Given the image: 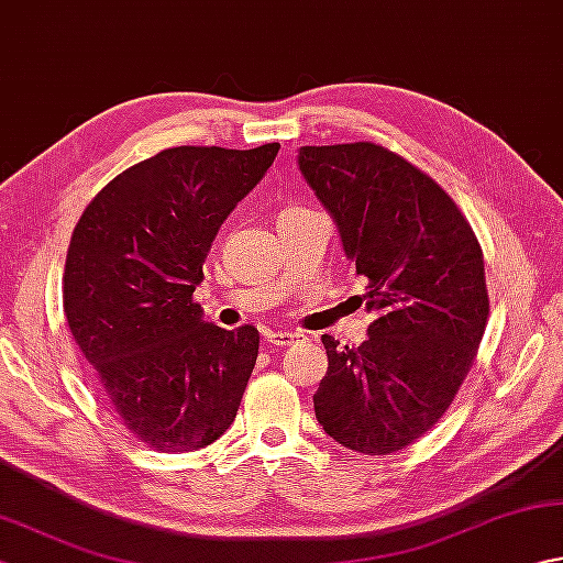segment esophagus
Returning <instances> with one entry per match:
<instances>
[{
	"instance_id": "1",
	"label": "esophagus",
	"mask_w": 563,
	"mask_h": 563,
	"mask_svg": "<svg viewBox=\"0 0 563 563\" xmlns=\"http://www.w3.org/2000/svg\"><path fill=\"white\" fill-rule=\"evenodd\" d=\"M305 336L300 331H268L266 333V341L271 345H280V349H285V345H292V343H300Z\"/></svg>"
}]
</instances>
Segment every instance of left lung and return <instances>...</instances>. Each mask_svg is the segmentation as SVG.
Masks as SVG:
<instances>
[{
  "instance_id": "left-lung-1",
  "label": "left lung",
  "mask_w": 563,
  "mask_h": 563,
  "mask_svg": "<svg viewBox=\"0 0 563 563\" xmlns=\"http://www.w3.org/2000/svg\"><path fill=\"white\" fill-rule=\"evenodd\" d=\"M297 164L375 314L357 349L321 336L317 421L349 450L399 452L440 421L474 365L488 319L482 246L433 178L375 142L300 147Z\"/></svg>"
}]
</instances>
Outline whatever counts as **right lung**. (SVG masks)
Here are the masks:
<instances>
[{"label": "right lung", "mask_w": 563, "mask_h": 563, "mask_svg": "<svg viewBox=\"0 0 563 563\" xmlns=\"http://www.w3.org/2000/svg\"><path fill=\"white\" fill-rule=\"evenodd\" d=\"M280 145L172 147L106 184L71 232L63 307L91 385L159 452H194L234 423L258 331L194 302L212 239Z\"/></svg>", "instance_id": "obj_1"}]
</instances>
